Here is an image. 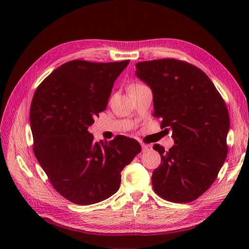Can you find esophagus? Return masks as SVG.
Returning <instances> with one entry per match:
<instances>
[{
    "instance_id": "esophagus-1",
    "label": "esophagus",
    "mask_w": 249,
    "mask_h": 249,
    "mask_svg": "<svg viewBox=\"0 0 249 249\" xmlns=\"http://www.w3.org/2000/svg\"><path fill=\"white\" fill-rule=\"evenodd\" d=\"M142 147V151L143 152H148L150 150H152V147L150 145H146V144H141Z\"/></svg>"
}]
</instances>
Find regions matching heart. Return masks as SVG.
<instances>
[{
  "mask_svg": "<svg viewBox=\"0 0 249 249\" xmlns=\"http://www.w3.org/2000/svg\"><path fill=\"white\" fill-rule=\"evenodd\" d=\"M136 85H140V84H138V83H137V84H132L131 86H136Z\"/></svg>",
  "mask_w": 249,
  "mask_h": 249,
  "instance_id": "heart-1",
  "label": "heart"
}]
</instances>
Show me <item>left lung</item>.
Wrapping results in <instances>:
<instances>
[{
    "label": "left lung",
    "mask_w": 249,
    "mask_h": 249,
    "mask_svg": "<svg viewBox=\"0 0 249 249\" xmlns=\"http://www.w3.org/2000/svg\"><path fill=\"white\" fill-rule=\"evenodd\" d=\"M135 74L152 89L154 116L171 129L175 144L168 151L154 147L161 157L152 176L154 190L170 202H191L210 188L226 160L225 101L203 71L182 61L140 62Z\"/></svg>",
    "instance_id": "left-lung-1"
}]
</instances>
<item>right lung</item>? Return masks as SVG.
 Wrapping results in <instances>:
<instances>
[{"label":"right lung","mask_w":249,"mask_h":249,"mask_svg":"<svg viewBox=\"0 0 249 249\" xmlns=\"http://www.w3.org/2000/svg\"><path fill=\"white\" fill-rule=\"evenodd\" d=\"M129 62L70 61L53 71L33 95L29 119L34 155L55 190L75 204H95L116 193L121 171L141 152L136 140L117 136L98 144L89 132Z\"/></svg>","instance_id":"1"}]
</instances>
